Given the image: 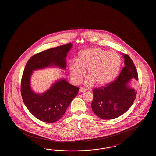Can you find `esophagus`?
<instances>
[{"mask_svg":"<svg viewBox=\"0 0 156 156\" xmlns=\"http://www.w3.org/2000/svg\"><path fill=\"white\" fill-rule=\"evenodd\" d=\"M87 90V89H85V88H80V92L81 93H83V92H86Z\"/></svg>","mask_w":156,"mask_h":156,"instance_id":"obj_1","label":"esophagus"}]
</instances>
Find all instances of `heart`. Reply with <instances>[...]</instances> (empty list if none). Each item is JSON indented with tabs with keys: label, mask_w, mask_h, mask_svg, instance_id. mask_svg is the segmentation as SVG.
<instances>
[{
	"label": "heart",
	"mask_w": 156,
	"mask_h": 156,
	"mask_svg": "<svg viewBox=\"0 0 156 156\" xmlns=\"http://www.w3.org/2000/svg\"><path fill=\"white\" fill-rule=\"evenodd\" d=\"M121 64V58L117 53L93 48L82 51L78 61L70 62L69 71L75 84L81 82L88 70L89 76L85 81L87 85H92L96 82L99 86H105L116 78Z\"/></svg>",
	"instance_id": "obj_1"
}]
</instances>
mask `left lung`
Instances as JSON below:
<instances>
[{
  "mask_svg": "<svg viewBox=\"0 0 156 156\" xmlns=\"http://www.w3.org/2000/svg\"><path fill=\"white\" fill-rule=\"evenodd\" d=\"M125 67L115 81L101 88L93 90L94 98L91 108L94 113L103 119L118 118L133 104L137 91L131 85L138 80V74L133 61L122 54Z\"/></svg>",
  "mask_w": 156,
  "mask_h": 156,
  "instance_id": "1",
  "label": "left lung"
}]
</instances>
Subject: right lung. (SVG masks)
I'll list each match as a JSON object with an SVG mask.
<instances>
[{"label": "right lung", "mask_w": 156, "mask_h": 156, "mask_svg": "<svg viewBox=\"0 0 156 156\" xmlns=\"http://www.w3.org/2000/svg\"><path fill=\"white\" fill-rule=\"evenodd\" d=\"M72 47L73 44L69 43L36 54L29 59L24 68L21 82L23 102L33 115L45 123L55 122L62 117L77 95L79 88L62 78L44 92L36 93L31 87V75L34 71L48 67H58L65 70L67 54Z\"/></svg>", "instance_id": "add662e5"}]
</instances>
